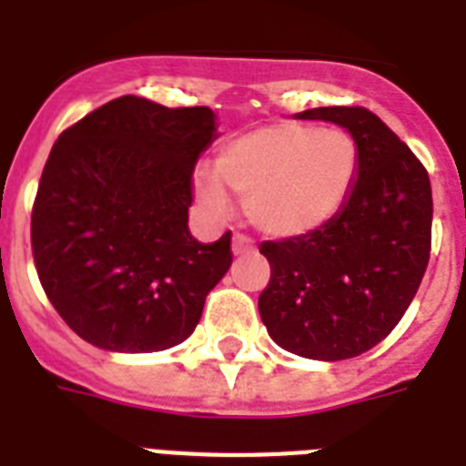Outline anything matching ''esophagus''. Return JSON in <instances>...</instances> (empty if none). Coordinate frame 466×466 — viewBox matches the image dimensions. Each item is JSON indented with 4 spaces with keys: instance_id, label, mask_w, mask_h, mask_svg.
<instances>
[{
    "instance_id": "obj_1",
    "label": "esophagus",
    "mask_w": 466,
    "mask_h": 466,
    "mask_svg": "<svg viewBox=\"0 0 466 466\" xmlns=\"http://www.w3.org/2000/svg\"><path fill=\"white\" fill-rule=\"evenodd\" d=\"M232 254L234 256H251V254H256V247L251 244V239H247V237L237 234V237L232 239Z\"/></svg>"
}]
</instances>
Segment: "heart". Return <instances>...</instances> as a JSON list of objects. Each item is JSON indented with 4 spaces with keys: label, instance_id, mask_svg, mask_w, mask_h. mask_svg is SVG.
<instances>
[{
    "label": "heart",
    "instance_id": "1",
    "mask_svg": "<svg viewBox=\"0 0 466 466\" xmlns=\"http://www.w3.org/2000/svg\"><path fill=\"white\" fill-rule=\"evenodd\" d=\"M360 147L336 127L283 120L227 142L215 174L198 171L200 205L227 210V190L244 200V215L270 239H295L331 222L350 198Z\"/></svg>",
    "mask_w": 466,
    "mask_h": 466
}]
</instances>
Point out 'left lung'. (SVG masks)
<instances>
[{
    "instance_id": "1",
    "label": "left lung",
    "mask_w": 466,
    "mask_h": 466,
    "mask_svg": "<svg viewBox=\"0 0 466 466\" xmlns=\"http://www.w3.org/2000/svg\"><path fill=\"white\" fill-rule=\"evenodd\" d=\"M295 118L346 127L360 147V171L331 222L305 237L263 241L270 283L258 311L285 350L346 360L387 339L419 290L431 258V178L411 149L360 106L309 108Z\"/></svg>"
}]
</instances>
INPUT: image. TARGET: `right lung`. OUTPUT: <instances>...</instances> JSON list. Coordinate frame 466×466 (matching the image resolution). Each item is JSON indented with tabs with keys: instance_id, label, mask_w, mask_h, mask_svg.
Here are the masks:
<instances>
[{
	"instance_id": "1",
	"label": "right lung",
	"mask_w": 466,
	"mask_h": 466,
	"mask_svg": "<svg viewBox=\"0 0 466 466\" xmlns=\"http://www.w3.org/2000/svg\"><path fill=\"white\" fill-rule=\"evenodd\" d=\"M218 140L208 106L120 96L57 137L33 205L43 290L65 324L111 353L167 350L196 331L232 266L229 241L188 229L190 176Z\"/></svg>"
}]
</instances>
